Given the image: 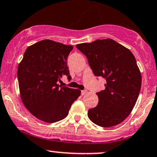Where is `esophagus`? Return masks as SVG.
I'll return each mask as SVG.
<instances>
[{
	"mask_svg": "<svg viewBox=\"0 0 157 157\" xmlns=\"http://www.w3.org/2000/svg\"><path fill=\"white\" fill-rule=\"evenodd\" d=\"M86 94H87V90H81V94H82V96L86 95Z\"/></svg>",
	"mask_w": 157,
	"mask_h": 157,
	"instance_id": "esophagus-1",
	"label": "esophagus"
}]
</instances>
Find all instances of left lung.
<instances>
[{"mask_svg": "<svg viewBox=\"0 0 157 157\" xmlns=\"http://www.w3.org/2000/svg\"><path fill=\"white\" fill-rule=\"evenodd\" d=\"M76 48L86 56L94 75L106 80L105 89L97 93V106L88 109V118L101 127L118 125L132 112L140 91L142 77L135 56L111 39Z\"/></svg>", "mask_w": 157, "mask_h": 157, "instance_id": "8db88e82", "label": "left lung"}]
</instances>
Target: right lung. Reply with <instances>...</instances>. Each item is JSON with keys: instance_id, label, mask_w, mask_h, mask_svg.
<instances>
[{"instance_id": "1", "label": "right lung", "mask_w": 157, "mask_h": 157, "mask_svg": "<svg viewBox=\"0 0 157 157\" xmlns=\"http://www.w3.org/2000/svg\"><path fill=\"white\" fill-rule=\"evenodd\" d=\"M71 45L41 40L28 47L18 66L20 97L25 107L38 119L55 123L67 116L80 90L58 84L60 78L71 77L67 58Z\"/></svg>"}]
</instances>
